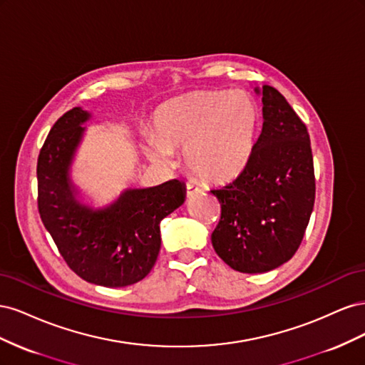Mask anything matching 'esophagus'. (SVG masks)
I'll return each mask as SVG.
<instances>
[{
  "instance_id": "esophagus-1",
  "label": "esophagus",
  "mask_w": 365,
  "mask_h": 365,
  "mask_svg": "<svg viewBox=\"0 0 365 365\" xmlns=\"http://www.w3.org/2000/svg\"><path fill=\"white\" fill-rule=\"evenodd\" d=\"M197 192H201V190L197 189L196 185H193L192 182H187V184H185V195H187V197H192V196L196 195Z\"/></svg>"
}]
</instances>
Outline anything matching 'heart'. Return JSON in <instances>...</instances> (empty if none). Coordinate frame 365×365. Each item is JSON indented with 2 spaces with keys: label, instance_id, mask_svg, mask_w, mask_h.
<instances>
[{
  "label": "heart",
  "instance_id": "obj_1",
  "mask_svg": "<svg viewBox=\"0 0 365 365\" xmlns=\"http://www.w3.org/2000/svg\"><path fill=\"white\" fill-rule=\"evenodd\" d=\"M262 129L259 103L245 91H202L165 105L155 134L145 135L148 157L169 163L184 148L187 169L210 182H227L247 169Z\"/></svg>",
  "mask_w": 365,
  "mask_h": 365
}]
</instances>
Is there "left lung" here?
<instances>
[{
    "label": "left lung",
    "instance_id": "left-lung-1",
    "mask_svg": "<svg viewBox=\"0 0 365 365\" xmlns=\"http://www.w3.org/2000/svg\"><path fill=\"white\" fill-rule=\"evenodd\" d=\"M254 91L263 103L257 148L233 182L212 190L220 204L213 248L230 268L245 274L272 271L294 256L315 201L304 123L275 88Z\"/></svg>",
    "mask_w": 365,
    "mask_h": 365
}]
</instances>
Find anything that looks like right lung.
I'll use <instances>...</instances> for the list:
<instances>
[{"mask_svg":"<svg viewBox=\"0 0 365 365\" xmlns=\"http://www.w3.org/2000/svg\"><path fill=\"white\" fill-rule=\"evenodd\" d=\"M91 113L77 106L65 113L38 158V207L68 267L88 283L123 288L143 280L161 248L160 222L185 201V184L128 187L105 207L83 201L71 180V165Z\"/></svg>","mask_w":365,"mask_h":365,"instance_id":"add662e5","label":"right lung"}]
</instances>
